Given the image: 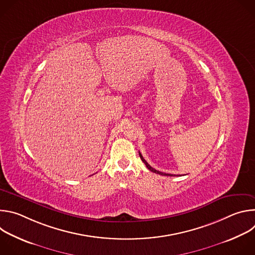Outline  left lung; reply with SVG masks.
Segmentation results:
<instances>
[{"label": "left lung", "instance_id": "1", "mask_svg": "<svg viewBox=\"0 0 255 255\" xmlns=\"http://www.w3.org/2000/svg\"><path fill=\"white\" fill-rule=\"evenodd\" d=\"M139 156H140V158H141V160L145 163V165H146V167L150 170V171H152V172H155V173H158V174H160V175H169V176H172V175H174L175 176V174H170V173H165V172H161V171H158V170H156V169H154L153 167H151L148 163H147V161L145 160L144 158H143V156H142V154L139 152Z\"/></svg>", "mask_w": 255, "mask_h": 255}]
</instances>
